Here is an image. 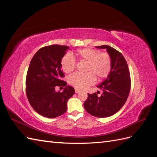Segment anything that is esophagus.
<instances>
[{
  "mask_svg": "<svg viewBox=\"0 0 157 157\" xmlns=\"http://www.w3.org/2000/svg\"><path fill=\"white\" fill-rule=\"evenodd\" d=\"M75 93H78L80 92V90H78V88H75Z\"/></svg>",
  "mask_w": 157,
  "mask_h": 157,
  "instance_id": "34e87169",
  "label": "esophagus"
}]
</instances>
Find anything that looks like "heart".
I'll return each mask as SVG.
<instances>
[{"instance_id": "heart-1", "label": "heart", "mask_w": 157, "mask_h": 157, "mask_svg": "<svg viewBox=\"0 0 157 157\" xmlns=\"http://www.w3.org/2000/svg\"><path fill=\"white\" fill-rule=\"evenodd\" d=\"M79 59L88 61L87 73L77 72L69 78V83L75 88L85 89L96 82L97 77L107 78L111 73L112 62L111 56L107 52H100L91 48L79 49L76 52ZM76 59L71 53L65 54L61 60V67L65 73H69L75 69ZM95 74L96 75H94Z\"/></svg>"}]
</instances>
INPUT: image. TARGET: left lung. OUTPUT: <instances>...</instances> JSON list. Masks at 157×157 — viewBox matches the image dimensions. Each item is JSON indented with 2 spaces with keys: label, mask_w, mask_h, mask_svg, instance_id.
I'll list each match as a JSON object with an SVG mask.
<instances>
[{
  "label": "left lung",
  "mask_w": 157,
  "mask_h": 157,
  "mask_svg": "<svg viewBox=\"0 0 157 157\" xmlns=\"http://www.w3.org/2000/svg\"><path fill=\"white\" fill-rule=\"evenodd\" d=\"M96 48L106 49L111 56L112 68L108 77L98 86L103 91L100 96H98V92L88 94L84 107L91 115L104 118L113 115L124 105L130 90V75L126 61L121 52L107 45Z\"/></svg>",
  "instance_id": "8db88e82"
}]
</instances>
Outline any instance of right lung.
I'll use <instances>...</instances> for the list:
<instances>
[{
    "label": "right lung",
    "mask_w": 157,
    "mask_h": 157,
    "mask_svg": "<svg viewBox=\"0 0 157 157\" xmlns=\"http://www.w3.org/2000/svg\"><path fill=\"white\" fill-rule=\"evenodd\" d=\"M69 47L54 44L44 46L36 52L31 61L26 77V95L34 110L47 118H56L67 111L68 99L75 89L66 86L61 80L65 75L61 60ZM58 86H66L62 93L56 91Z\"/></svg>",
    "instance_id": "add662e5"
}]
</instances>
